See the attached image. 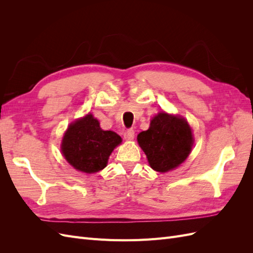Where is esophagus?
<instances>
[{
    "mask_svg": "<svg viewBox=\"0 0 253 253\" xmlns=\"http://www.w3.org/2000/svg\"><path fill=\"white\" fill-rule=\"evenodd\" d=\"M134 136H135V132H134V129H132V128L126 129V131L125 132V138L126 140H133Z\"/></svg>",
    "mask_w": 253,
    "mask_h": 253,
    "instance_id": "obj_1",
    "label": "esophagus"
}]
</instances>
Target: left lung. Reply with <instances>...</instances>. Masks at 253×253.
<instances>
[{
	"instance_id": "1",
	"label": "left lung",
	"mask_w": 253,
	"mask_h": 253,
	"mask_svg": "<svg viewBox=\"0 0 253 253\" xmlns=\"http://www.w3.org/2000/svg\"><path fill=\"white\" fill-rule=\"evenodd\" d=\"M137 141L152 169L166 173L188 158L194 139L185 118L160 112L151 120L149 129L138 134Z\"/></svg>"
}]
</instances>
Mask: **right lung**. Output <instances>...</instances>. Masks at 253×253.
<instances>
[{
	"instance_id": "obj_1",
	"label": "right lung",
	"mask_w": 253,
	"mask_h": 253,
	"mask_svg": "<svg viewBox=\"0 0 253 253\" xmlns=\"http://www.w3.org/2000/svg\"><path fill=\"white\" fill-rule=\"evenodd\" d=\"M121 141L118 134L103 131L99 121L87 114L67 127L61 152L74 169L91 174L104 169L112 152Z\"/></svg>"
}]
</instances>
